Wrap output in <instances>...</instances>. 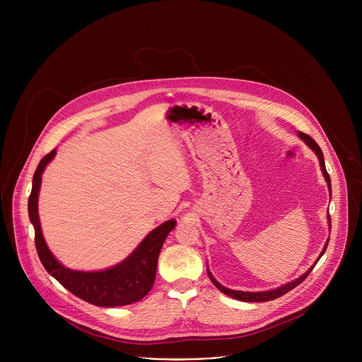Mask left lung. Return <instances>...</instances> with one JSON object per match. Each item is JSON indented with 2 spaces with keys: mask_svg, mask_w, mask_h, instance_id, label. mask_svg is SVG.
Wrapping results in <instances>:
<instances>
[{
  "mask_svg": "<svg viewBox=\"0 0 362 362\" xmlns=\"http://www.w3.org/2000/svg\"><path fill=\"white\" fill-rule=\"evenodd\" d=\"M299 137L309 146L311 147L314 151H315V154L318 156V159H320V165H321V170H322V173H324V177H325V180H327V183H328V189H329V193H331V179H329V175H328V172H327V169H325V162H324V154H322V150L320 148V146H318V143L311 137V136H308V134H305V133H302V132H299ZM328 222H329V225H331V219H329V216H328ZM328 242H329V239H328ZM328 242L325 243V246H324V250L321 252V255H320V257L325 253V250H327V246H328ZM320 257L317 259V262L320 261ZM317 262L314 264V267L317 265ZM314 267H311L309 268L303 275H300L298 279H295V281H292V282H289V284H285V285H282V286H279V288H276V289H272V291H267V292H243V291H233V289H229V288H225L223 285H221L214 276H212V274H211V271L208 269V275H209V278H211V281L214 282V285L221 291V292H223L225 295H228V296H230V298H235V299H239V300H243V302H267V300H274V299H276V298H279V296H282V295H285L286 292H289L291 289H293L295 286H298L302 281H305V278L309 275V272H311L313 269H314Z\"/></svg>",
  "mask_w": 362,
  "mask_h": 362,
  "instance_id": "8db88e82",
  "label": "left lung"
}]
</instances>
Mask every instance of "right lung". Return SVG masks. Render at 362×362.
Returning a JSON list of instances; mask_svg holds the SVG:
<instances>
[{
    "instance_id": "1",
    "label": "right lung",
    "mask_w": 362,
    "mask_h": 362,
    "mask_svg": "<svg viewBox=\"0 0 362 362\" xmlns=\"http://www.w3.org/2000/svg\"><path fill=\"white\" fill-rule=\"evenodd\" d=\"M56 156V148L40 160L34 177L33 189L28 199V216L35 232V247L40 261L45 271L54 276L66 289L80 299L97 306H122L144 298L156 278L159 253L170 230L176 226V221H168L153 229L132 255L119 265L97 272L71 271L63 267L54 255L49 252L41 232L38 219V192L41 175L45 166Z\"/></svg>"
}]
</instances>
